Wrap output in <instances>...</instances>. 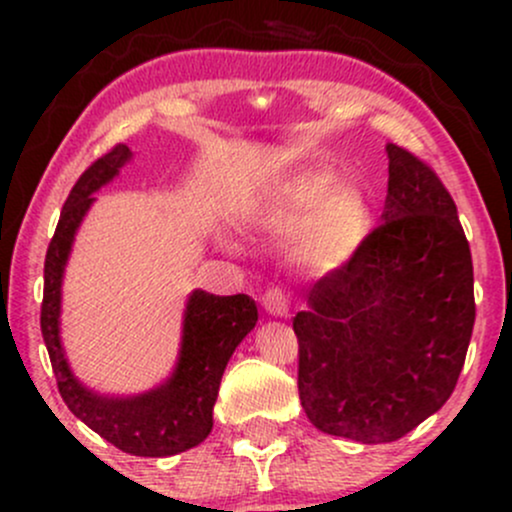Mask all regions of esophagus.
I'll return each instance as SVG.
<instances>
[{"label": "esophagus", "instance_id": "obj_1", "mask_svg": "<svg viewBox=\"0 0 512 512\" xmlns=\"http://www.w3.org/2000/svg\"><path fill=\"white\" fill-rule=\"evenodd\" d=\"M262 308L272 317H286L289 315V298L281 289H269L262 296Z\"/></svg>", "mask_w": 512, "mask_h": 512}]
</instances>
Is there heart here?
<instances>
[{"instance_id": "heart-1", "label": "heart", "mask_w": 512, "mask_h": 512, "mask_svg": "<svg viewBox=\"0 0 512 512\" xmlns=\"http://www.w3.org/2000/svg\"><path fill=\"white\" fill-rule=\"evenodd\" d=\"M305 226V240L315 255L342 262L366 236L368 204L356 185L339 182L332 168L317 166L286 178L262 204V221L279 233Z\"/></svg>"}]
</instances>
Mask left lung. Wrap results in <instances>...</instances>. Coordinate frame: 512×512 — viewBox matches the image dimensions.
Segmentation results:
<instances>
[{
    "label": "left lung",
    "instance_id": "left-lung-1",
    "mask_svg": "<svg viewBox=\"0 0 512 512\" xmlns=\"http://www.w3.org/2000/svg\"><path fill=\"white\" fill-rule=\"evenodd\" d=\"M383 221L317 279L293 317L298 395L310 424L378 445L448 402L472 339V252L428 163L387 144Z\"/></svg>",
    "mask_w": 512,
    "mask_h": 512
}]
</instances>
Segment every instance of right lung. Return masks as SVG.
I'll list each match as a JSON object with an SVG mask.
<instances>
[{"instance_id": "obj_1", "label": "right lung", "mask_w": 512, "mask_h": 512, "mask_svg": "<svg viewBox=\"0 0 512 512\" xmlns=\"http://www.w3.org/2000/svg\"><path fill=\"white\" fill-rule=\"evenodd\" d=\"M132 158L125 144L93 161L64 202L55 236L45 255V289L40 330L48 346L57 387L69 411L115 448L139 457H168L202 443L214 426V404L221 375L236 346L257 322V305L245 293L214 296L195 291L182 320V344L173 375L156 390L137 397H108L88 390L74 378L60 339L62 276L76 228L101 190Z\"/></svg>"}]
</instances>
